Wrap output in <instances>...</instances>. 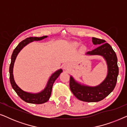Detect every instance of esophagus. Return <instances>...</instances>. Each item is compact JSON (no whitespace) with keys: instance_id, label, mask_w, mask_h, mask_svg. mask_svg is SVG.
Instances as JSON below:
<instances>
[{"instance_id":"esophagus-1","label":"esophagus","mask_w":127,"mask_h":127,"mask_svg":"<svg viewBox=\"0 0 127 127\" xmlns=\"http://www.w3.org/2000/svg\"><path fill=\"white\" fill-rule=\"evenodd\" d=\"M64 69H65V70H68L69 69V65L67 64H65V65H64Z\"/></svg>"}]
</instances>
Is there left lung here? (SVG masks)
I'll use <instances>...</instances> for the list:
<instances>
[{"label":"left lung","mask_w":127,"mask_h":127,"mask_svg":"<svg viewBox=\"0 0 127 127\" xmlns=\"http://www.w3.org/2000/svg\"><path fill=\"white\" fill-rule=\"evenodd\" d=\"M93 43L100 46L95 49L88 51L89 55H100L105 58L108 66V73L106 79L99 86L95 87L81 86L70 78L69 86L73 95L79 100L88 102L100 101L106 98L115 87L119 74L117 58L112 47L105 40L93 37Z\"/></svg>","instance_id":"8db88e82"}]
</instances>
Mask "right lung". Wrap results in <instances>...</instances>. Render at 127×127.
Instances as JSON below:
<instances>
[{
  "instance_id": "1",
  "label": "right lung",
  "mask_w": 127,
  "mask_h": 127,
  "mask_svg": "<svg viewBox=\"0 0 127 127\" xmlns=\"http://www.w3.org/2000/svg\"><path fill=\"white\" fill-rule=\"evenodd\" d=\"M47 37V36H44L40 37H28L25 40H24L21 41V42L19 43L18 46L16 47V48L14 50L13 54H12L11 58V64H10V65L9 68L10 83H11L12 87H13L14 90L15 91V93L17 94V95L20 97L21 99H22V100H24V101L26 102H27V103L41 104L48 101L50 96H51L52 88H53L54 83L55 80L58 78L59 76H60L61 73L62 72V69H60V70H58V71H57L56 72H55L53 74V75L51 76L49 81H48V84L47 85L46 88H45L43 91H41V93L36 94L28 93H27V92L24 91L23 90L21 89V88L15 84L13 77V69L14 63L15 58H16L17 55H18V53L21 51V50L24 46H25L26 45L28 44L30 42H32V41L35 40H42Z\"/></svg>"
}]
</instances>
